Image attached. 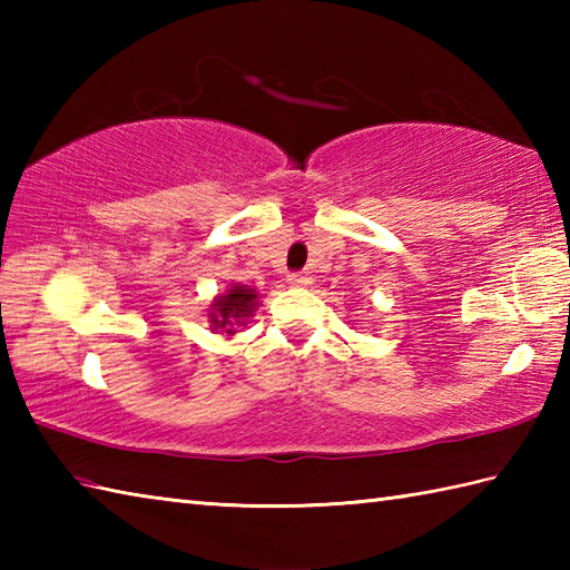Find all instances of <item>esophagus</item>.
<instances>
[{"instance_id": "1", "label": "esophagus", "mask_w": 570, "mask_h": 570, "mask_svg": "<svg viewBox=\"0 0 570 570\" xmlns=\"http://www.w3.org/2000/svg\"><path fill=\"white\" fill-rule=\"evenodd\" d=\"M313 276L308 272H296V274H288V284L292 286H311Z\"/></svg>"}]
</instances>
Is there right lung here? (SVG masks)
<instances>
[{
  "instance_id": "1",
  "label": "right lung",
  "mask_w": 570,
  "mask_h": 570,
  "mask_svg": "<svg viewBox=\"0 0 570 570\" xmlns=\"http://www.w3.org/2000/svg\"><path fill=\"white\" fill-rule=\"evenodd\" d=\"M257 306H259L257 288H252L247 284H229V288H225V294H217L210 301V308H208L210 331L220 333L225 337L237 335L254 316Z\"/></svg>"
}]
</instances>
